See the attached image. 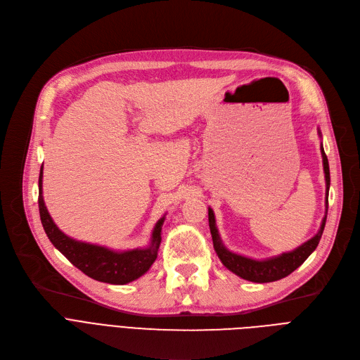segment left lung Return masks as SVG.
<instances>
[{
    "label": "left lung",
    "mask_w": 360,
    "mask_h": 360,
    "mask_svg": "<svg viewBox=\"0 0 360 360\" xmlns=\"http://www.w3.org/2000/svg\"><path fill=\"white\" fill-rule=\"evenodd\" d=\"M318 134L321 137V131H318ZM321 155H323V165H324V174H326V194H327L326 216L323 219V223H321V228H319L318 233L290 252H283L277 257L267 258V259H254V258H248V257H243V255L229 251L224 247L221 239H220L217 226H216L214 213L209 207V226H210V232H212V238H213V247H214V251L217 252V257L220 258L221 264L226 269L235 273L240 278H245L248 281L270 283V281L280 280L283 277L289 276L290 273H293L315 251V248L318 247V242L324 232V226H326V220H327V210H328V191H330V166H328V159L326 156L323 144H321Z\"/></svg>",
    "instance_id": "8db88e82"
}]
</instances>
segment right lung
I'll use <instances>...</instances> for the list:
<instances>
[{
	"mask_svg": "<svg viewBox=\"0 0 360 360\" xmlns=\"http://www.w3.org/2000/svg\"><path fill=\"white\" fill-rule=\"evenodd\" d=\"M42 176L44 167H41L39 174V214L41 221L53 247L58 250L72 266L82 270L86 276L110 283V285H127L134 281L148 271L158 258V251L162 242V226L165 217H162L151 233V242L147 248H136L129 251H113L101 245H93L87 242L75 240L61 232L52 217L48 213V209L42 195Z\"/></svg>",
	"mask_w": 360,
	"mask_h": 360,
	"instance_id": "obj_1",
	"label": "right lung"
}]
</instances>
